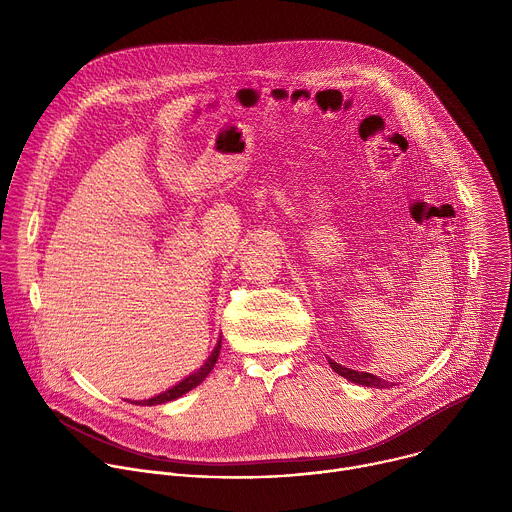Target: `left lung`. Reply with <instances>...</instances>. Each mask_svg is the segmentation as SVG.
Returning a JSON list of instances; mask_svg holds the SVG:
<instances>
[{"instance_id":"left-lung-1","label":"left lung","mask_w":512,"mask_h":512,"mask_svg":"<svg viewBox=\"0 0 512 512\" xmlns=\"http://www.w3.org/2000/svg\"><path fill=\"white\" fill-rule=\"evenodd\" d=\"M328 362H330V367L334 369V373H338L340 377L348 379L350 383L364 385V387H375V389H389V387H393V383H389V381H385V379H379L377 375L346 369V367H342V364H338V362H334V360H330V358H328Z\"/></svg>"}]
</instances>
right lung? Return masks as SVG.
Masks as SVG:
<instances>
[{
	"label": "right lung",
	"mask_w": 512,
	"mask_h": 512,
	"mask_svg": "<svg viewBox=\"0 0 512 512\" xmlns=\"http://www.w3.org/2000/svg\"><path fill=\"white\" fill-rule=\"evenodd\" d=\"M218 352H221V340H218L216 348L212 350V354L208 356V360L202 364V367H200L196 373H192L190 377H186V379H184L182 383H178L176 387H172V389H168V391L160 393L158 397H152V399H148V401H135V405H162V403L174 401V399L182 397L184 393L192 391V389H194L196 385H200V383L206 379V375L212 371L214 362H216V358H218Z\"/></svg>",
	"instance_id": "1"
}]
</instances>
